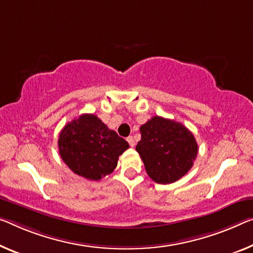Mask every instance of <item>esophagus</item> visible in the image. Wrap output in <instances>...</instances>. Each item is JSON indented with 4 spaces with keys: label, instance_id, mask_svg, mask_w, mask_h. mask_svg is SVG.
<instances>
[{
    "label": "esophagus",
    "instance_id": "34e87169",
    "mask_svg": "<svg viewBox=\"0 0 253 253\" xmlns=\"http://www.w3.org/2000/svg\"><path fill=\"white\" fill-rule=\"evenodd\" d=\"M126 140H127V142H129V145H130L131 147H134V146H135V142H134L133 137H127Z\"/></svg>",
    "mask_w": 253,
    "mask_h": 253
}]
</instances>
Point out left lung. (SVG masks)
<instances>
[{
	"mask_svg": "<svg viewBox=\"0 0 253 253\" xmlns=\"http://www.w3.org/2000/svg\"><path fill=\"white\" fill-rule=\"evenodd\" d=\"M135 150L151 180L169 184L180 180L193 166L198 145L192 132L174 120L154 116L140 126Z\"/></svg>",
	"mask_w": 253,
	"mask_h": 253,
	"instance_id": "obj_1",
	"label": "left lung"
}]
</instances>
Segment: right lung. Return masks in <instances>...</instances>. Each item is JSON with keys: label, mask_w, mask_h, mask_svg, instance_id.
Masks as SVG:
<instances>
[{"label": "right lung", "mask_w": 253, "mask_h": 253, "mask_svg": "<svg viewBox=\"0 0 253 253\" xmlns=\"http://www.w3.org/2000/svg\"><path fill=\"white\" fill-rule=\"evenodd\" d=\"M57 145L69 169L92 181L113 172L119 156L129 148L126 140L94 114H83L69 122L60 132Z\"/></svg>", "instance_id": "obj_1"}]
</instances>
